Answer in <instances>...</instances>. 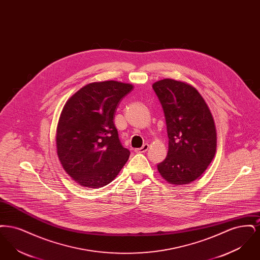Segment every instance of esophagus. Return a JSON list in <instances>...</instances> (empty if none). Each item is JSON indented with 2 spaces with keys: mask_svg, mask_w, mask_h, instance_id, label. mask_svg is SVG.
<instances>
[{
  "mask_svg": "<svg viewBox=\"0 0 260 260\" xmlns=\"http://www.w3.org/2000/svg\"><path fill=\"white\" fill-rule=\"evenodd\" d=\"M149 145L148 144H144L141 148L136 149V153H145L147 150H148Z\"/></svg>",
  "mask_w": 260,
  "mask_h": 260,
  "instance_id": "obj_1",
  "label": "esophagus"
}]
</instances>
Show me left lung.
Segmentation results:
<instances>
[{
    "mask_svg": "<svg viewBox=\"0 0 260 260\" xmlns=\"http://www.w3.org/2000/svg\"><path fill=\"white\" fill-rule=\"evenodd\" d=\"M165 113L168 155L158 171L171 184L196 180L208 169L216 151L215 124L206 101L191 85L173 79L153 84Z\"/></svg>",
    "mask_w": 260,
    "mask_h": 260,
    "instance_id": "8db88e82",
    "label": "left lung"
}]
</instances>
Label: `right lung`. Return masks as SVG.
I'll return each mask as SVG.
<instances>
[{"label":"right lung","instance_id":"1","mask_svg":"<svg viewBox=\"0 0 260 260\" xmlns=\"http://www.w3.org/2000/svg\"><path fill=\"white\" fill-rule=\"evenodd\" d=\"M134 86L117 81L90 83L67 100L56 128V150L63 169L83 187L100 188L128 160L114 117Z\"/></svg>","mask_w":260,"mask_h":260}]
</instances>
